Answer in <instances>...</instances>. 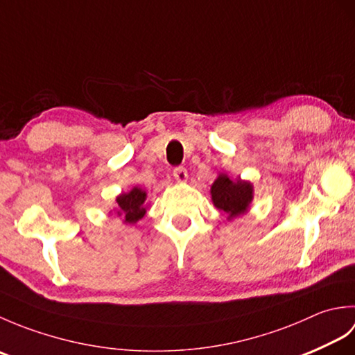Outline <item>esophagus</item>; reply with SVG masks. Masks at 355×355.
Instances as JSON below:
<instances>
[{"instance_id":"34e87169","label":"esophagus","mask_w":355,"mask_h":355,"mask_svg":"<svg viewBox=\"0 0 355 355\" xmlns=\"http://www.w3.org/2000/svg\"><path fill=\"white\" fill-rule=\"evenodd\" d=\"M173 178H175L178 183H184L187 180V171L183 168V166L175 168V169H173Z\"/></svg>"}]
</instances>
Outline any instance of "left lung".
<instances>
[{"label": "left lung", "instance_id": "1", "mask_svg": "<svg viewBox=\"0 0 355 355\" xmlns=\"http://www.w3.org/2000/svg\"><path fill=\"white\" fill-rule=\"evenodd\" d=\"M210 197L214 206L221 210L227 221H232L250 210L254 187L248 180H232L225 172H220L210 186Z\"/></svg>", "mask_w": 355, "mask_h": 355}]
</instances>
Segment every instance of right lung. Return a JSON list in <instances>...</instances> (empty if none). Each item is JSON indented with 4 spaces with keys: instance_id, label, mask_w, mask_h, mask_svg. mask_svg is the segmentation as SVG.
<instances>
[{
    "instance_id": "add662e5",
    "label": "right lung",
    "mask_w": 355,
    "mask_h": 355,
    "mask_svg": "<svg viewBox=\"0 0 355 355\" xmlns=\"http://www.w3.org/2000/svg\"><path fill=\"white\" fill-rule=\"evenodd\" d=\"M146 191H143L139 186H134L131 191L117 195L114 201L116 206L110 210V214L114 212L123 224H135L146 214Z\"/></svg>"
}]
</instances>
